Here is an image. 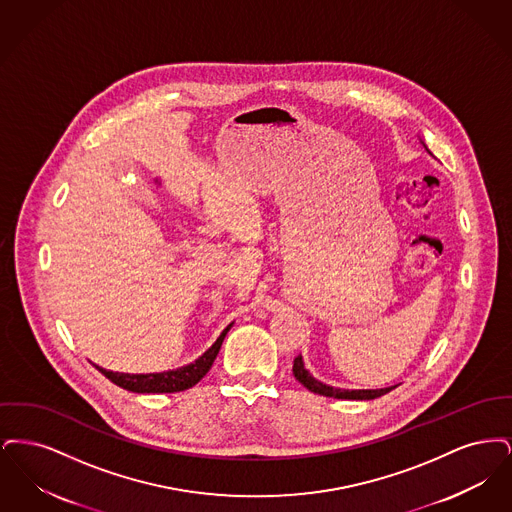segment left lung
<instances>
[{"instance_id": "left-lung-1", "label": "left lung", "mask_w": 512, "mask_h": 512, "mask_svg": "<svg viewBox=\"0 0 512 512\" xmlns=\"http://www.w3.org/2000/svg\"><path fill=\"white\" fill-rule=\"evenodd\" d=\"M422 144H424V142H422ZM426 149H428V147H426ZM428 153H430V149H428ZM293 376H295L307 390L318 393V395H324V397H334V399L370 401V399H376V397L386 395L388 391L395 388V386H391V388H380V390H343V388H334V386L322 384L320 380H317V378L305 368V363H303V357H301V355L293 361Z\"/></svg>"}]
</instances>
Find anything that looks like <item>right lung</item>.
<instances>
[{
  "label": "right lung",
  "instance_id": "1",
  "mask_svg": "<svg viewBox=\"0 0 512 512\" xmlns=\"http://www.w3.org/2000/svg\"><path fill=\"white\" fill-rule=\"evenodd\" d=\"M234 322H230L222 332L217 341L190 365L178 366L174 370L165 372H149V374H128V372H113L105 370L101 366L94 365L99 372L109 378L113 384H117L122 390L134 391V393H174L184 391L195 386L215 363L219 355L220 345L230 332Z\"/></svg>",
  "mask_w": 512,
  "mask_h": 512
}]
</instances>
